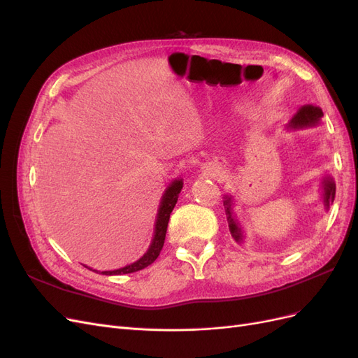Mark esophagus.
<instances>
[{
    "instance_id": "obj_1",
    "label": "esophagus",
    "mask_w": 358,
    "mask_h": 358,
    "mask_svg": "<svg viewBox=\"0 0 358 358\" xmlns=\"http://www.w3.org/2000/svg\"><path fill=\"white\" fill-rule=\"evenodd\" d=\"M218 169H215V167H204V175H208V176H216L218 175Z\"/></svg>"
}]
</instances>
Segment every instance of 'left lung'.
Instances as JSON below:
<instances>
[{
  "instance_id": "1",
  "label": "left lung",
  "mask_w": 358,
  "mask_h": 358,
  "mask_svg": "<svg viewBox=\"0 0 358 358\" xmlns=\"http://www.w3.org/2000/svg\"><path fill=\"white\" fill-rule=\"evenodd\" d=\"M322 116H324V113L318 106H312V104L301 106L297 110V113L292 116V119L288 122V128L301 129V128H308V127H315L317 124H320ZM334 196H336V183L331 176H326L321 182V199H322L324 209L326 210L330 209V204L333 203ZM224 208H225L227 221H229V229H230L233 239L237 243H243L245 236H243L242 225H241L239 220H237V215L234 213V197L233 196L225 194Z\"/></svg>"
}]
</instances>
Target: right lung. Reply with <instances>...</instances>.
I'll use <instances>...</instances> for the list:
<instances>
[{"label":"right lung","instance_id":"obj_1","mask_svg":"<svg viewBox=\"0 0 358 358\" xmlns=\"http://www.w3.org/2000/svg\"><path fill=\"white\" fill-rule=\"evenodd\" d=\"M182 187H183V180L178 178L175 180H171L170 185L166 188L164 194H162L161 201H159V208H158V213H157V220H155L154 237H152V242H150V245L148 248V251L145 252V255L142 258H138L137 262L128 264L125 267L116 268V270H106V272H101L103 275L113 276V275L134 273V272H138V270H142V268L148 267L149 264H152L155 262V259L159 255V252H161L162 246H164L167 225H169V220H170V213H171L173 209H175ZM88 268L92 270L91 267H88ZM94 272L99 273V270H94Z\"/></svg>","mask_w":358,"mask_h":358}]
</instances>
